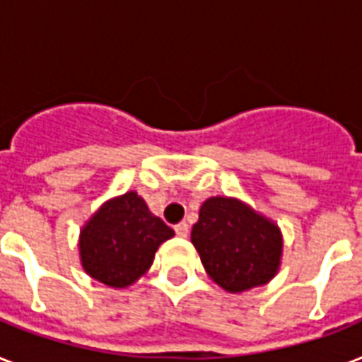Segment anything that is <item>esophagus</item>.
Here are the masks:
<instances>
[{
	"instance_id": "obj_1",
	"label": "esophagus",
	"mask_w": 362,
	"mask_h": 362,
	"mask_svg": "<svg viewBox=\"0 0 362 362\" xmlns=\"http://www.w3.org/2000/svg\"><path fill=\"white\" fill-rule=\"evenodd\" d=\"M175 233L178 237H187V233H189V226H187L186 221H180L178 226H175Z\"/></svg>"
}]
</instances>
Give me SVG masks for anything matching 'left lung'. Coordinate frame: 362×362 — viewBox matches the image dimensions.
I'll return each mask as SVG.
<instances>
[{
	"instance_id": "8db88e82",
	"label": "left lung",
	"mask_w": 362,
	"mask_h": 362,
	"mask_svg": "<svg viewBox=\"0 0 362 362\" xmlns=\"http://www.w3.org/2000/svg\"><path fill=\"white\" fill-rule=\"evenodd\" d=\"M192 242L204 270L226 291L263 286L280 264V229L237 199L204 201Z\"/></svg>"
}]
</instances>
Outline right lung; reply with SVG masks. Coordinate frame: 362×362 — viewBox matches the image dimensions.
<instances>
[{"label": "right lung", "mask_w": 362, "mask_h": 362, "mask_svg": "<svg viewBox=\"0 0 362 362\" xmlns=\"http://www.w3.org/2000/svg\"><path fill=\"white\" fill-rule=\"evenodd\" d=\"M173 235L135 192L125 193L105 203L82 229V267L105 286H131L150 269L159 244Z\"/></svg>", "instance_id": "1"}]
</instances>
